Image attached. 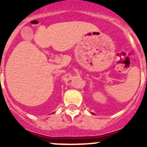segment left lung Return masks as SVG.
Wrapping results in <instances>:
<instances>
[{
  "instance_id": "1",
  "label": "left lung",
  "mask_w": 147,
  "mask_h": 147,
  "mask_svg": "<svg viewBox=\"0 0 147 147\" xmlns=\"http://www.w3.org/2000/svg\"><path fill=\"white\" fill-rule=\"evenodd\" d=\"M92 114H93V113H92Z\"/></svg>"
}]
</instances>
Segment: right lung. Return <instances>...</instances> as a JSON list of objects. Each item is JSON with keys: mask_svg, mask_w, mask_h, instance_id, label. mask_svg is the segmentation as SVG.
Here are the masks:
<instances>
[{"mask_svg": "<svg viewBox=\"0 0 147 147\" xmlns=\"http://www.w3.org/2000/svg\"><path fill=\"white\" fill-rule=\"evenodd\" d=\"M53 113H54V112H53ZM52 114H53V113H52Z\"/></svg>", "mask_w": 147, "mask_h": 147, "instance_id": "obj_1", "label": "right lung"}]
</instances>
